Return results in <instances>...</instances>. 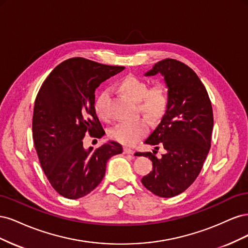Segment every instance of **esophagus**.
<instances>
[{"mask_svg": "<svg viewBox=\"0 0 248 248\" xmlns=\"http://www.w3.org/2000/svg\"><path fill=\"white\" fill-rule=\"evenodd\" d=\"M124 153L125 154H129V155H133L134 154V151L132 149H130V148H124Z\"/></svg>", "mask_w": 248, "mask_h": 248, "instance_id": "34e87169", "label": "esophagus"}]
</instances>
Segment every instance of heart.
Masks as SVG:
<instances>
[{"mask_svg":"<svg viewBox=\"0 0 248 248\" xmlns=\"http://www.w3.org/2000/svg\"><path fill=\"white\" fill-rule=\"evenodd\" d=\"M120 91L138 101L140 110L150 119L159 118L167 108L168 95L162 86H154L148 89V84L140 78L128 76L119 84ZM109 92L108 90L101 92L94 102L95 112L101 119L109 117L108 109ZM148 131V124L144 119L118 123L109 131V136L125 146H131L145 136Z\"/></svg>","mask_w":248,"mask_h":248,"instance_id":"heart-1","label":"heart"}]
</instances>
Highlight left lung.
<instances>
[{
  "mask_svg": "<svg viewBox=\"0 0 248 248\" xmlns=\"http://www.w3.org/2000/svg\"><path fill=\"white\" fill-rule=\"evenodd\" d=\"M158 73L168 88V104L145 144L155 149L162 145L167 152L161 159L151 152L136 156L149 157L153 164V170L142 177V185L156 196L172 198L188 188L200 174L211 146L213 111L206 88L190 67L166 59L145 77Z\"/></svg>",
  "mask_w": 248,
  "mask_h": 248,
  "instance_id": "8db88e82",
  "label": "left lung"
}]
</instances>
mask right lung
Instances as JSON below:
<instances>
[{"instance_id": "right-lung-1", "label": "right lung", "mask_w": 248, "mask_h": 248, "mask_svg": "<svg viewBox=\"0 0 248 248\" xmlns=\"http://www.w3.org/2000/svg\"><path fill=\"white\" fill-rule=\"evenodd\" d=\"M125 69L82 58L59 64L37 94L33 140L44 174L55 190L70 200L87 196L106 175L107 162L122 146L108 140L98 149L84 148L87 131L102 138L104 130L94 109L95 90Z\"/></svg>"}]
</instances>
